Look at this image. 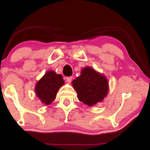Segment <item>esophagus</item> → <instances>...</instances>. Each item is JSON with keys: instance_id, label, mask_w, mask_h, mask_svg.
<instances>
[{"instance_id": "obj_1", "label": "esophagus", "mask_w": 150, "mask_h": 150, "mask_svg": "<svg viewBox=\"0 0 150 150\" xmlns=\"http://www.w3.org/2000/svg\"><path fill=\"white\" fill-rule=\"evenodd\" d=\"M72 77H67V78H66V81L67 83H71V81H72Z\"/></svg>"}]
</instances>
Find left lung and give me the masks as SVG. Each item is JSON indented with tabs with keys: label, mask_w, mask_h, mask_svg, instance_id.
I'll list each match as a JSON object with an SVG mask.
<instances>
[{
	"label": "left lung",
	"mask_w": 150,
	"mask_h": 150,
	"mask_svg": "<svg viewBox=\"0 0 150 150\" xmlns=\"http://www.w3.org/2000/svg\"><path fill=\"white\" fill-rule=\"evenodd\" d=\"M72 83L79 101L89 107L102 102L109 92L107 78L89 67H84Z\"/></svg>",
	"instance_id": "8db88e82"
}]
</instances>
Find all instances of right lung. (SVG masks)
Listing matches in <instances>:
<instances>
[{
	"label": "right lung",
	"instance_id": "obj_1",
	"mask_svg": "<svg viewBox=\"0 0 150 150\" xmlns=\"http://www.w3.org/2000/svg\"><path fill=\"white\" fill-rule=\"evenodd\" d=\"M64 84L62 76L54 71H48L35 85V93L43 104H50L55 99L59 89Z\"/></svg>",
	"mask_w": 150,
	"mask_h": 150
}]
</instances>
